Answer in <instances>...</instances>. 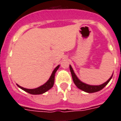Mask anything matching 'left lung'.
<instances>
[{
  "label": "left lung",
  "instance_id": "8db88e82",
  "mask_svg": "<svg viewBox=\"0 0 121 121\" xmlns=\"http://www.w3.org/2000/svg\"><path fill=\"white\" fill-rule=\"evenodd\" d=\"M70 71H71V76H72L73 80L74 83L75 84V85H76L77 87L79 88V89L82 90L84 91L85 92L87 93H95L97 92L98 91H100L104 88L105 86H106L108 84L110 81L111 80L112 78V76L108 80L107 82H105V83H104L103 84L100 85H88V84H86L84 82H81L78 78H77L76 75L75 74V73H74L72 67H71V65H70Z\"/></svg>",
  "mask_w": 121,
  "mask_h": 121
}]
</instances>
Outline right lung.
Here are the masks:
<instances>
[{
  "label": "right lung",
  "instance_id": "right-lung-1",
  "mask_svg": "<svg viewBox=\"0 0 121 121\" xmlns=\"http://www.w3.org/2000/svg\"><path fill=\"white\" fill-rule=\"evenodd\" d=\"M59 68V65L57 66V67H56V68L53 70V73L51 74V76H50L48 81L46 82L45 84H44L43 85H42V86H39L38 88H35V89H27V88H25L23 87L19 86L17 84V85L19 86V88H21V89L24 90L25 91H26V92L30 94H31V95H40V94L44 93L45 92L47 91L48 90H50V88L53 87L54 82L55 73L56 72V71L58 70Z\"/></svg>",
  "mask_w": 121,
  "mask_h": 121
}]
</instances>
